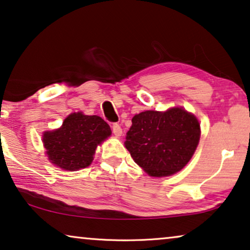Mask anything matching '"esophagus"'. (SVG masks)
<instances>
[{"mask_svg": "<svg viewBox=\"0 0 250 250\" xmlns=\"http://www.w3.org/2000/svg\"><path fill=\"white\" fill-rule=\"evenodd\" d=\"M112 132H113L114 135L117 136V137H120V136L122 135V129H121L120 125L113 124V125H112Z\"/></svg>", "mask_w": 250, "mask_h": 250, "instance_id": "esophagus-1", "label": "esophagus"}]
</instances>
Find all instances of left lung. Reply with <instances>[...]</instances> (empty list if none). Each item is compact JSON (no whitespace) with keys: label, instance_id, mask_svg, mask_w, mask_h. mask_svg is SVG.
I'll use <instances>...</instances> for the list:
<instances>
[{"label":"left lung","instance_id":"1","mask_svg":"<svg viewBox=\"0 0 250 250\" xmlns=\"http://www.w3.org/2000/svg\"><path fill=\"white\" fill-rule=\"evenodd\" d=\"M125 148L150 176H168L189 162L200 140L194 115L181 107L166 112L145 111L132 118Z\"/></svg>","mask_w":250,"mask_h":250}]
</instances>
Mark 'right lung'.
I'll return each instance as SVG.
<instances>
[{
  "label": "right lung",
  "mask_w": 250,
  "mask_h": 250,
  "mask_svg": "<svg viewBox=\"0 0 250 250\" xmlns=\"http://www.w3.org/2000/svg\"><path fill=\"white\" fill-rule=\"evenodd\" d=\"M111 135L109 125L98 115L77 112L65 119L61 129L43 133L48 158L66 170L89 166L96 146Z\"/></svg>",
  "instance_id": "right-lung-1"
}]
</instances>
